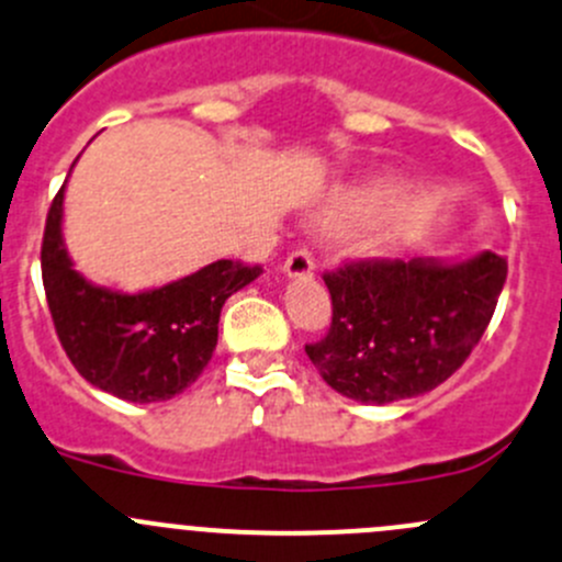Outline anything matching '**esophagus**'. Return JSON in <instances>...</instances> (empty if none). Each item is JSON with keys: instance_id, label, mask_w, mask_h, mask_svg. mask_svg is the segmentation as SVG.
<instances>
[{"instance_id": "34e87169", "label": "esophagus", "mask_w": 562, "mask_h": 562, "mask_svg": "<svg viewBox=\"0 0 562 562\" xmlns=\"http://www.w3.org/2000/svg\"><path fill=\"white\" fill-rule=\"evenodd\" d=\"M282 271H285V277H291V280H302V277H313L315 263H313V258H310V252L296 249V252L288 255Z\"/></svg>"}]
</instances>
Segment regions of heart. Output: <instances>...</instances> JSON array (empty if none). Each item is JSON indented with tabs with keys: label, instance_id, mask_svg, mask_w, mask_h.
<instances>
[{
	"label": "heart",
	"instance_id": "b5f03b06",
	"mask_svg": "<svg viewBox=\"0 0 562 562\" xmlns=\"http://www.w3.org/2000/svg\"><path fill=\"white\" fill-rule=\"evenodd\" d=\"M401 187L395 178L375 176L359 183H346L326 194L315 209L313 222L321 231H346L359 225L353 244L362 255H381L395 244L397 231L392 209Z\"/></svg>",
	"mask_w": 562,
	"mask_h": 562
}]
</instances>
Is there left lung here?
Listing matches in <instances>:
<instances>
[{"label": "left lung", "instance_id": "8db88e82", "mask_svg": "<svg viewBox=\"0 0 562 562\" xmlns=\"http://www.w3.org/2000/svg\"><path fill=\"white\" fill-rule=\"evenodd\" d=\"M508 260H368L326 274L331 326L304 351L326 384L359 403L431 392L456 373L486 331Z\"/></svg>", "mask_w": 562, "mask_h": 562}]
</instances>
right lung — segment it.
<instances>
[{
    "label": "right lung",
    "instance_id": "1",
    "mask_svg": "<svg viewBox=\"0 0 562 562\" xmlns=\"http://www.w3.org/2000/svg\"><path fill=\"white\" fill-rule=\"evenodd\" d=\"M63 214L65 187L48 209L41 266L54 329L74 368L131 403L170 401L192 386L220 340L222 304L258 280L260 266L216 260L161 288L114 291L76 271Z\"/></svg>",
    "mask_w": 562,
    "mask_h": 562
}]
</instances>
